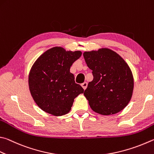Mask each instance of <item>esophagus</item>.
<instances>
[{
  "mask_svg": "<svg viewBox=\"0 0 154 154\" xmlns=\"http://www.w3.org/2000/svg\"><path fill=\"white\" fill-rule=\"evenodd\" d=\"M82 88H83V89H85L87 88V87H88V83L84 82V83H82Z\"/></svg>",
  "mask_w": 154,
  "mask_h": 154,
  "instance_id": "esophagus-1",
  "label": "esophagus"
}]
</instances>
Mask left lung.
<instances>
[{"label":"left lung","mask_w":154,"mask_h":154,"mask_svg":"<svg viewBox=\"0 0 154 154\" xmlns=\"http://www.w3.org/2000/svg\"><path fill=\"white\" fill-rule=\"evenodd\" d=\"M94 79L89 82L84 96L95 112L110 115L127 106L133 91L131 70L121 56L108 48L83 53Z\"/></svg>","instance_id":"left-lung-1"}]
</instances>
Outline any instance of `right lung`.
Instances as JSON below:
<instances>
[{"mask_svg":"<svg viewBox=\"0 0 154 154\" xmlns=\"http://www.w3.org/2000/svg\"><path fill=\"white\" fill-rule=\"evenodd\" d=\"M81 51H66L56 46L46 50L33 63L29 73V88L42 110L54 116L69 112L74 99L84 89L75 82L70 68Z\"/></svg>","mask_w":154,"mask_h":154,"instance_id":"1","label":"right lung"}]
</instances>
